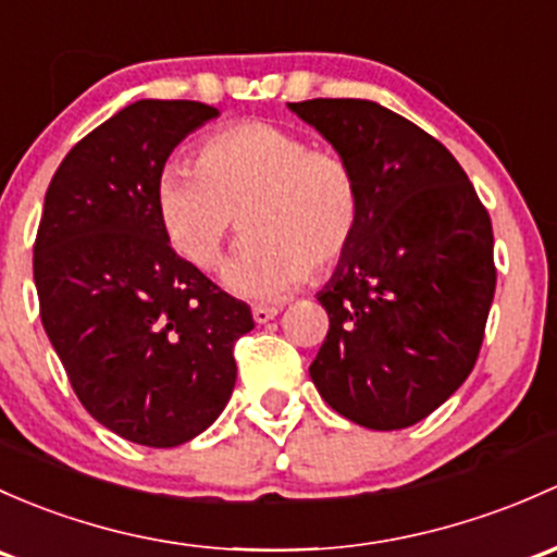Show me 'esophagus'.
Masks as SVG:
<instances>
[{"label": "esophagus", "mask_w": 557, "mask_h": 557, "mask_svg": "<svg viewBox=\"0 0 557 557\" xmlns=\"http://www.w3.org/2000/svg\"><path fill=\"white\" fill-rule=\"evenodd\" d=\"M277 314H280L277 304H256V307H253L256 323H269V320L277 318Z\"/></svg>", "instance_id": "34e87169"}]
</instances>
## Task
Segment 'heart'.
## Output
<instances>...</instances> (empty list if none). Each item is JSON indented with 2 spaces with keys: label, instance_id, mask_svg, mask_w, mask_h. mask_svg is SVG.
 <instances>
[{
  "label": "heart",
  "instance_id": "obj_1",
  "mask_svg": "<svg viewBox=\"0 0 557 557\" xmlns=\"http://www.w3.org/2000/svg\"><path fill=\"white\" fill-rule=\"evenodd\" d=\"M157 219L175 253L213 272L237 226L248 237L224 269L245 298H272L327 272L352 248L362 189L352 162L307 136L239 122L197 146L195 171L168 165L157 178Z\"/></svg>",
  "mask_w": 557,
  "mask_h": 557
}]
</instances>
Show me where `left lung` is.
Listing matches in <instances>:
<instances>
[{
  "label": "left lung",
  "mask_w": 557,
  "mask_h": 557,
  "mask_svg": "<svg viewBox=\"0 0 557 557\" xmlns=\"http://www.w3.org/2000/svg\"><path fill=\"white\" fill-rule=\"evenodd\" d=\"M288 107L352 162L362 189L352 248L318 294L331 325L309 376L355 424L403 430L475 368L496 288L488 210L406 116L360 98Z\"/></svg>",
  "instance_id": "1"
}]
</instances>
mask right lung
<instances>
[{
  "mask_svg": "<svg viewBox=\"0 0 557 557\" xmlns=\"http://www.w3.org/2000/svg\"><path fill=\"white\" fill-rule=\"evenodd\" d=\"M219 116L136 101L63 157L34 243L39 314L79 403L125 441L173 448L230 403L250 307L181 259L154 189L175 146Z\"/></svg>",
  "mask_w": 557,
  "mask_h": 557,
  "instance_id": "1",
  "label": "right lung"
}]
</instances>
